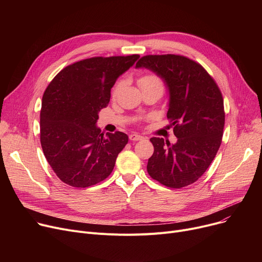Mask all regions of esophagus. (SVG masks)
I'll return each mask as SVG.
<instances>
[{
	"label": "esophagus",
	"instance_id": "obj_1",
	"mask_svg": "<svg viewBox=\"0 0 262 262\" xmlns=\"http://www.w3.org/2000/svg\"><path fill=\"white\" fill-rule=\"evenodd\" d=\"M129 139L132 141H138V140H142L143 137L138 134H132V135H129Z\"/></svg>",
	"mask_w": 262,
	"mask_h": 262
}]
</instances>
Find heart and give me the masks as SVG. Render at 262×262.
Masks as SVG:
<instances>
[{
    "instance_id": "heart-1",
    "label": "heart",
    "mask_w": 262,
    "mask_h": 262,
    "mask_svg": "<svg viewBox=\"0 0 262 262\" xmlns=\"http://www.w3.org/2000/svg\"><path fill=\"white\" fill-rule=\"evenodd\" d=\"M138 84H139L141 90L154 89V88L163 90V82H162L161 78L159 76H157L156 74L149 73V74H144V75L140 76L138 79ZM121 86H122V82H119V84L115 87V89H114L115 94L120 90Z\"/></svg>"
}]
</instances>
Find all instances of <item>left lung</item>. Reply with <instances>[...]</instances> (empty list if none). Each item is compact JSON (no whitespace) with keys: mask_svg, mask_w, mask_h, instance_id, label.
I'll return each instance as SVG.
<instances>
[{"mask_svg":"<svg viewBox=\"0 0 262 262\" xmlns=\"http://www.w3.org/2000/svg\"><path fill=\"white\" fill-rule=\"evenodd\" d=\"M154 72L169 92L167 117L177 141L153 137L147 172L170 188L195 183L208 169L222 142L225 123L222 93L205 69L181 55H147L136 64Z\"/></svg>","mask_w":262,"mask_h":262,"instance_id":"obj_1","label":"left lung"}]
</instances>
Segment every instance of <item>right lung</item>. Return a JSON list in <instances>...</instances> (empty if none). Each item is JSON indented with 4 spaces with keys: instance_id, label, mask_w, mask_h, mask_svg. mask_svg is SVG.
Returning a JSON list of instances; mask_svg holds the SVG:
<instances>
[{
    "instance_id": "right-lung-1",
    "label": "right lung",
    "mask_w": 262,
    "mask_h": 262,
    "mask_svg": "<svg viewBox=\"0 0 262 262\" xmlns=\"http://www.w3.org/2000/svg\"><path fill=\"white\" fill-rule=\"evenodd\" d=\"M139 55L92 57L53 78L42 96L40 142L53 171L64 184L86 188L104 181L128 142L124 133H101L100 110L110 101L116 80Z\"/></svg>"
}]
</instances>
